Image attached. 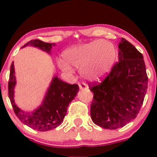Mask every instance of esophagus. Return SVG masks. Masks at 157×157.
I'll use <instances>...</instances> for the list:
<instances>
[{"label":"esophagus","mask_w":157,"mask_h":157,"mask_svg":"<svg viewBox=\"0 0 157 157\" xmlns=\"http://www.w3.org/2000/svg\"><path fill=\"white\" fill-rule=\"evenodd\" d=\"M78 85H79V87H80V90H84V89H86V85L85 84V83H83V82H81V83H78Z\"/></svg>","instance_id":"1"}]
</instances>
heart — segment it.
I'll list each match as a JSON object with an SVG mask.
<instances>
[{
    "instance_id": "heart-1",
    "label": "heart",
    "mask_w": 157,
    "mask_h": 157,
    "mask_svg": "<svg viewBox=\"0 0 157 157\" xmlns=\"http://www.w3.org/2000/svg\"><path fill=\"white\" fill-rule=\"evenodd\" d=\"M63 57V60L57 61L63 71L72 73L71 65L80 68L85 79L94 81L105 77L111 71L117 58V50L109 41L96 40L67 48Z\"/></svg>"
}]
</instances>
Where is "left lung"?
I'll return each instance as SVG.
<instances>
[{
    "mask_svg": "<svg viewBox=\"0 0 157 157\" xmlns=\"http://www.w3.org/2000/svg\"><path fill=\"white\" fill-rule=\"evenodd\" d=\"M119 61L101 82H89L94 94L91 117L106 129L120 128L136 117L147 89L143 56L131 43L122 38Z\"/></svg>",
    "mask_w": 157,
    "mask_h": 157,
    "instance_id": "8db88e82",
    "label": "left lung"
}]
</instances>
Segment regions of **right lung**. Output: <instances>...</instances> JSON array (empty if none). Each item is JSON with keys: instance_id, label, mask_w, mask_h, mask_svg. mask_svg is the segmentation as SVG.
I'll list each match as a JSON object with an SVG mask.
<instances>
[{"instance_id": "1", "label": "right lung", "mask_w": 157, "mask_h": 157, "mask_svg": "<svg viewBox=\"0 0 157 157\" xmlns=\"http://www.w3.org/2000/svg\"><path fill=\"white\" fill-rule=\"evenodd\" d=\"M28 45L40 48L49 54L52 46H55L54 44L45 43L36 39L29 41L22 48ZM15 84V68L14 63L12 62L10 67L8 94L14 112L20 121L24 125L39 131H47L60 125L66 116L68 105L79 91L78 85L66 83L58 79L57 77H55L48 88L42 105L33 112H26L19 109L15 103L14 89Z\"/></svg>"}]
</instances>
